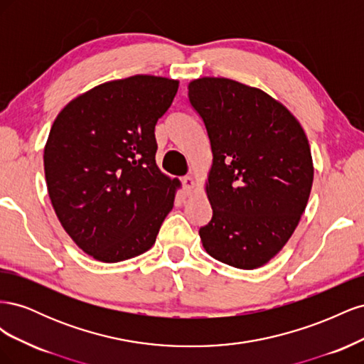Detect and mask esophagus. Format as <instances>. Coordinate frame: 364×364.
<instances>
[{"label": "esophagus", "mask_w": 364, "mask_h": 364, "mask_svg": "<svg viewBox=\"0 0 364 364\" xmlns=\"http://www.w3.org/2000/svg\"><path fill=\"white\" fill-rule=\"evenodd\" d=\"M182 185H183V191L186 194H190L194 188V181L191 176H185V178H182Z\"/></svg>", "instance_id": "esophagus-1"}]
</instances>
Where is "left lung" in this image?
Wrapping results in <instances>:
<instances>
[{"label":"left lung","mask_w":364,"mask_h":364,"mask_svg":"<svg viewBox=\"0 0 364 364\" xmlns=\"http://www.w3.org/2000/svg\"><path fill=\"white\" fill-rule=\"evenodd\" d=\"M188 98L213 150L203 247L228 266L261 267L287 243L311 193L305 132L269 94L223 77L193 80Z\"/></svg>","instance_id":"8db88e82"}]
</instances>
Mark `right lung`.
Here are the masks:
<instances>
[{"mask_svg":"<svg viewBox=\"0 0 364 364\" xmlns=\"http://www.w3.org/2000/svg\"><path fill=\"white\" fill-rule=\"evenodd\" d=\"M179 82L132 75L92 87L54 119L43 150L51 205L85 253L118 262L147 252L178 179L158 168L155 126Z\"/></svg>","mask_w":364,"mask_h":364,"instance_id":"1","label":"right lung"}]
</instances>
